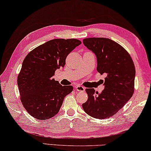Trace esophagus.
<instances>
[{
    "mask_svg": "<svg viewBox=\"0 0 151 151\" xmlns=\"http://www.w3.org/2000/svg\"><path fill=\"white\" fill-rule=\"evenodd\" d=\"M76 90L78 91V92H85V88L84 87H83V86H76Z\"/></svg>",
    "mask_w": 151,
    "mask_h": 151,
    "instance_id": "obj_1",
    "label": "esophagus"
}]
</instances>
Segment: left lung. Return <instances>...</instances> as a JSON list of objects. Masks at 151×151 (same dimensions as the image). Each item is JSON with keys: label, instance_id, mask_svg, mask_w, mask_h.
Masks as SVG:
<instances>
[{"label": "left lung", "instance_id": "8db88e82", "mask_svg": "<svg viewBox=\"0 0 151 151\" xmlns=\"http://www.w3.org/2000/svg\"><path fill=\"white\" fill-rule=\"evenodd\" d=\"M83 45L97 58V71L105 73V88L100 93L88 88L82 104L86 114L98 119L108 118L123 108L134 90L135 67L130 54L116 42L103 37L87 38Z\"/></svg>", "mask_w": 151, "mask_h": 151}]
</instances>
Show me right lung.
Returning a JSON list of instances; mask_svg holds the SVG:
<instances>
[{
  "mask_svg": "<svg viewBox=\"0 0 151 151\" xmlns=\"http://www.w3.org/2000/svg\"><path fill=\"white\" fill-rule=\"evenodd\" d=\"M81 43L76 39H52L35 48L24 59L17 77L20 98L27 112L36 119L53 117L64 98L73 91V86H61L52 77Z\"/></svg>",
  "mask_w": 151,
  "mask_h": 151,
  "instance_id": "obj_1",
  "label": "right lung"
}]
</instances>
